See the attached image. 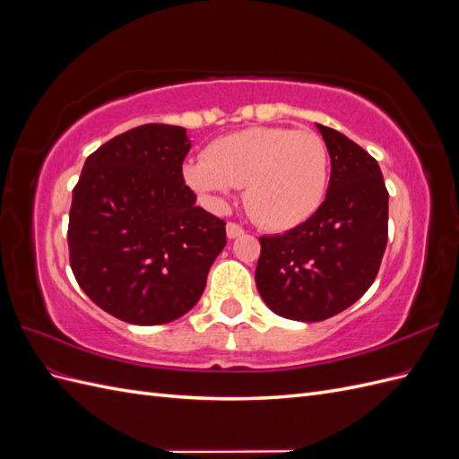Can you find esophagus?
Instances as JSON below:
<instances>
[{
	"label": "esophagus",
	"mask_w": 459,
	"mask_h": 459,
	"mask_svg": "<svg viewBox=\"0 0 459 459\" xmlns=\"http://www.w3.org/2000/svg\"><path fill=\"white\" fill-rule=\"evenodd\" d=\"M226 231H228V238H230V239L239 238V235L245 233V230H243L239 224H235V221H230V224L226 226Z\"/></svg>",
	"instance_id": "34e87169"
}]
</instances>
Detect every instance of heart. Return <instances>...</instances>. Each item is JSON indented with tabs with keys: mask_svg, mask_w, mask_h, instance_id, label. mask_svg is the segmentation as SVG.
Listing matches in <instances>:
<instances>
[{
	"mask_svg": "<svg viewBox=\"0 0 459 459\" xmlns=\"http://www.w3.org/2000/svg\"><path fill=\"white\" fill-rule=\"evenodd\" d=\"M184 176L214 208L226 204L233 187H245V206L260 226L289 230L324 203L329 151L310 130L248 128L218 137Z\"/></svg>",
	"mask_w": 459,
	"mask_h": 459,
	"instance_id": "b5f03b06",
	"label": "heart"
}]
</instances>
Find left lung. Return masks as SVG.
<instances>
[{"instance_id": "8db88e82", "label": "left lung", "mask_w": 459, "mask_h": 459, "mask_svg": "<svg viewBox=\"0 0 459 459\" xmlns=\"http://www.w3.org/2000/svg\"><path fill=\"white\" fill-rule=\"evenodd\" d=\"M331 157L324 203L297 228L262 235L258 293L277 316L322 322L354 304L377 277L388 239V191L377 160L316 124Z\"/></svg>"}]
</instances>
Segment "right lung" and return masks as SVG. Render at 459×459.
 Here are the masks:
<instances>
[{
    "label": "right lung",
    "mask_w": 459,
    "mask_h": 459,
    "mask_svg": "<svg viewBox=\"0 0 459 459\" xmlns=\"http://www.w3.org/2000/svg\"><path fill=\"white\" fill-rule=\"evenodd\" d=\"M186 128L143 124L86 159L73 189L68 256L82 290L122 322L160 325L201 299L226 221L197 206Z\"/></svg>",
    "instance_id": "add662e5"
}]
</instances>
